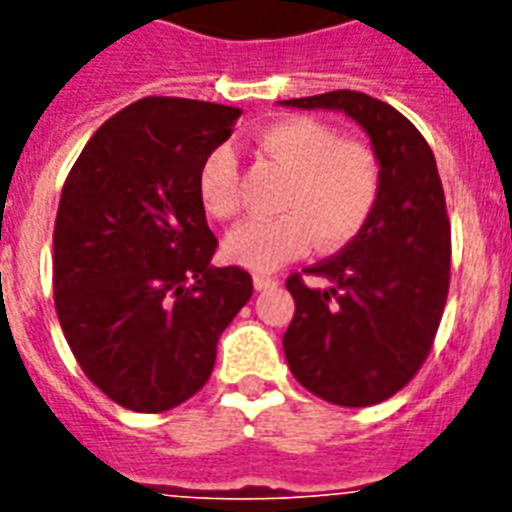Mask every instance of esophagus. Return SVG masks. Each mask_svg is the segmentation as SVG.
<instances>
[{"label":"esophagus","mask_w":512,"mask_h":512,"mask_svg":"<svg viewBox=\"0 0 512 512\" xmlns=\"http://www.w3.org/2000/svg\"><path fill=\"white\" fill-rule=\"evenodd\" d=\"M276 284H279L276 276H263V273H257L255 276V289H273Z\"/></svg>","instance_id":"esophagus-1"}]
</instances>
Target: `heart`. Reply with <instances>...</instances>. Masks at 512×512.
<instances>
[{
    "label": "heart",
    "instance_id": "heart-1",
    "mask_svg": "<svg viewBox=\"0 0 512 512\" xmlns=\"http://www.w3.org/2000/svg\"><path fill=\"white\" fill-rule=\"evenodd\" d=\"M257 146L289 170L276 212L244 220L223 241L225 257L247 271L268 273L316 244L340 249L364 231L382 196V167L372 146L340 140L332 127L311 116L268 124ZM196 191L204 212L228 220L239 209V167L231 148H215L199 167Z\"/></svg>",
    "mask_w": 512,
    "mask_h": 512
}]
</instances>
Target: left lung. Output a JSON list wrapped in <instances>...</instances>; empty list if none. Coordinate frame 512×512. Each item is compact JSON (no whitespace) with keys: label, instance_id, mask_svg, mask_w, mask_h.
Segmentation results:
<instances>
[{"label":"left lung","instance_id":"left-lung-1","mask_svg":"<svg viewBox=\"0 0 512 512\" xmlns=\"http://www.w3.org/2000/svg\"><path fill=\"white\" fill-rule=\"evenodd\" d=\"M332 108L364 127L382 167L372 220L348 247L287 279L295 319L284 353L295 380L337 406H372L404 388L425 364L449 295L452 228L428 140L404 114L364 92L335 90L284 100Z\"/></svg>","mask_w":512,"mask_h":512}]
</instances>
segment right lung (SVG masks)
<instances>
[{"instance_id": "right-lung-1", "label": "right lung", "mask_w": 512, "mask_h": 512, "mask_svg": "<svg viewBox=\"0 0 512 512\" xmlns=\"http://www.w3.org/2000/svg\"><path fill=\"white\" fill-rule=\"evenodd\" d=\"M241 108L143 98L84 146L52 233L55 311L82 372L132 412L175 409L204 388L217 340L252 297L217 249L196 180Z\"/></svg>"}]
</instances>
